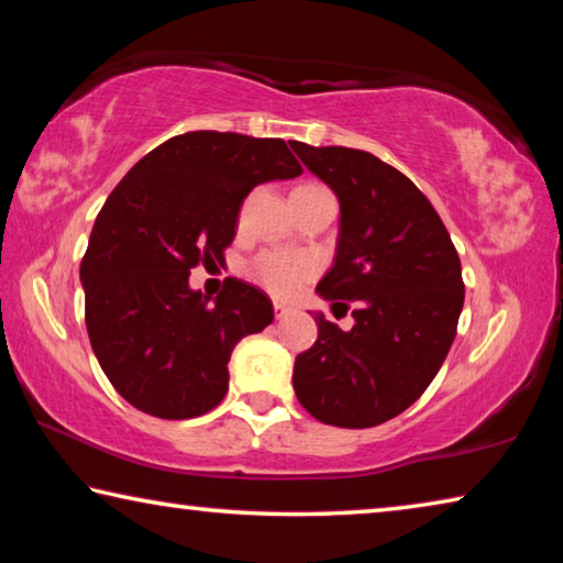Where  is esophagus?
<instances>
[{"instance_id":"34e87169","label":"esophagus","mask_w":563,"mask_h":563,"mask_svg":"<svg viewBox=\"0 0 563 563\" xmlns=\"http://www.w3.org/2000/svg\"><path fill=\"white\" fill-rule=\"evenodd\" d=\"M273 308H275V318H278V320H280V318H285V316H288V312L292 310L288 302H275Z\"/></svg>"}]
</instances>
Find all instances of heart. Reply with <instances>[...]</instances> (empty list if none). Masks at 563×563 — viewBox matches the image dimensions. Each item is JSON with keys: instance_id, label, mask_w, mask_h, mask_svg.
<instances>
[{"instance_id": "b5f03b06", "label": "heart", "mask_w": 563, "mask_h": 563, "mask_svg": "<svg viewBox=\"0 0 563 563\" xmlns=\"http://www.w3.org/2000/svg\"><path fill=\"white\" fill-rule=\"evenodd\" d=\"M318 261L310 253L263 251L245 265L247 278L278 298H290L305 283L316 278Z\"/></svg>"}]
</instances>
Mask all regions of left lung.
<instances>
[{"instance_id":"obj_1","label":"left lung","mask_w":563,"mask_h":563,"mask_svg":"<svg viewBox=\"0 0 563 563\" xmlns=\"http://www.w3.org/2000/svg\"><path fill=\"white\" fill-rule=\"evenodd\" d=\"M290 146L340 201L335 261L318 295L355 308L350 330L316 312L318 340L295 357L292 387L320 422L365 430L405 412L440 373L464 305L462 263L397 168L357 148Z\"/></svg>"}]
</instances>
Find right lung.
<instances>
[{"mask_svg":"<svg viewBox=\"0 0 563 563\" xmlns=\"http://www.w3.org/2000/svg\"><path fill=\"white\" fill-rule=\"evenodd\" d=\"M300 174L283 139L188 131L111 190L79 275L93 355L126 402L190 419L225 397L231 352L271 325L273 302L238 278L211 302L190 290V268L223 261L255 186Z\"/></svg>","mask_w":563,"mask_h":563,"instance_id":"right-lung-1","label":"right lung"}]
</instances>
